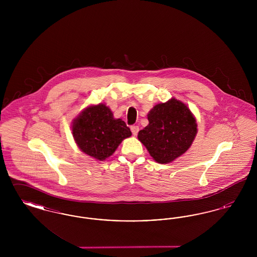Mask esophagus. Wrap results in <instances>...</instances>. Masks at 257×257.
Listing matches in <instances>:
<instances>
[{
	"mask_svg": "<svg viewBox=\"0 0 257 257\" xmlns=\"http://www.w3.org/2000/svg\"><path fill=\"white\" fill-rule=\"evenodd\" d=\"M131 131H132V134L137 136L138 132H139V126H137V125L131 126Z\"/></svg>",
	"mask_w": 257,
	"mask_h": 257,
	"instance_id": "1",
	"label": "esophagus"
}]
</instances>
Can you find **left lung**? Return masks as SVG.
Returning a JSON list of instances; mask_svg holds the SVG:
<instances>
[{
  "instance_id": "obj_1",
  "label": "left lung",
  "mask_w": 257,
  "mask_h": 257,
  "mask_svg": "<svg viewBox=\"0 0 257 257\" xmlns=\"http://www.w3.org/2000/svg\"><path fill=\"white\" fill-rule=\"evenodd\" d=\"M147 118L149 124L139 132L138 138L160 164L181 156L195 140L196 118L185 104L174 98L156 105Z\"/></svg>"
}]
</instances>
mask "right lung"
Masks as SVG:
<instances>
[{"mask_svg":"<svg viewBox=\"0 0 257 257\" xmlns=\"http://www.w3.org/2000/svg\"><path fill=\"white\" fill-rule=\"evenodd\" d=\"M74 139L80 149L95 159L110 156L124 139L132 133L122 119H115L104 104L86 108L72 126Z\"/></svg>","mask_w":257,"mask_h":257,"instance_id":"obj_1","label":"right lung"}]
</instances>
